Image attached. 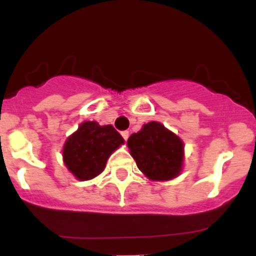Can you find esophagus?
I'll use <instances>...</instances> for the list:
<instances>
[{
	"mask_svg": "<svg viewBox=\"0 0 256 256\" xmlns=\"http://www.w3.org/2000/svg\"><path fill=\"white\" fill-rule=\"evenodd\" d=\"M122 138H124L125 140H128V131H122Z\"/></svg>",
	"mask_w": 256,
	"mask_h": 256,
	"instance_id": "esophagus-1",
	"label": "esophagus"
}]
</instances>
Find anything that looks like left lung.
<instances>
[{
    "mask_svg": "<svg viewBox=\"0 0 256 256\" xmlns=\"http://www.w3.org/2000/svg\"><path fill=\"white\" fill-rule=\"evenodd\" d=\"M131 156L140 171L154 182L174 179L184 164V143L161 122H150L128 140Z\"/></svg>",
    "mask_w": 256,
    "mask_h": 256,
    "instance_id": "left-lung-1",
    "label": "left lung"
}]
</instances>
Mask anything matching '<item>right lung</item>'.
<instances>
[{
  "label": "right lung",
  "instance_id": "1",
  "mask_svg": "<svg viewBox=\"0 0 256 256\" xmlns=\"http://www.w3.org/2000/svg\"><path fill=\"white\" fill-rule=\"evenodd\" d=\"M124 142L112 125L84 122L64 142V164L78 180H90L104 171L108 158Z\"/></svg>",
  "mask_w": 256,
  "mask_h": 256
}]
</instances>
